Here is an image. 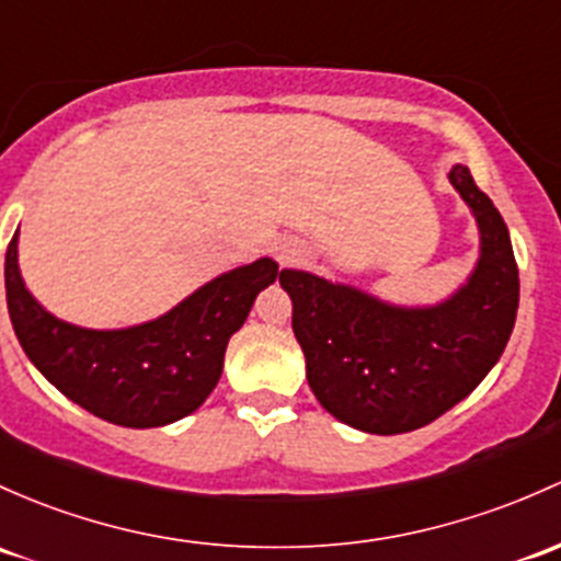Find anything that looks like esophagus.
I'll return each instance as SVG.
<instances>
[{
	"mask_svg": "<svg viewBox=\"0 0 561 561\" xmlns=\"http://www.w3.org/2000/svg\"><path fill=\"white\" fill-rule=\"evenodd\" d=\"M274 257L282 265H298L306 257V250L296 239H279L274 247Z\"/></svg>",
	"mask_w": 561,
	"mask_h": 561,
	"instance_id": "1",
	"label": "esophagus"
}]
</instances>
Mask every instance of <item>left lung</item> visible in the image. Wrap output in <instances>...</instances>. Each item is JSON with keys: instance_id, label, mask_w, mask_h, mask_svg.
<instances>
[{"instance_id": "obj_1", "label": "left lung", "mask_w": 561, "mask_h": 561, "mask_svg": "<svg viewBox=\"0 0 561 561\" xmlns=\"http://www.w3.org/2000/svg\"><path fill=\"white\" fill-rule=\"evenodd\" d=\"M449 182L479 226V261L449 298L389 304L344 282L282 268L306 379L328 414L374 435L420 430L468 398L494 368L518 309L508 226L468 167Z\"/></svg>"}]
</instances>
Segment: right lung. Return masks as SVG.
Listing matches in <instances>:
<instances>
[{
    "label": "right lung",
    "instance_id": "1",
    "mask_svg": "<svg viewBox=\"0 0 561 561\" xmlns=\"http://www.w3.org/2000/svg\"><path fill=\"white\" fill-rule=\"evenodd\" d=\"M279 274L271 257H257L215 276L156 320L96 330L58 320L28 293L18 231L4 255L10 322L34 368L93 416L134 430L172 424L209 398L228 341Z\"/></svg>",
    "mask_w": 561,
    "mask_h": 561
}]
</instances>
